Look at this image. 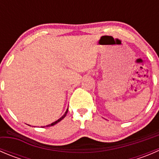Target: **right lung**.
I'll return each instance as SVG.
<instances>
[{
	"instance_id": "add662e5",
	"label": "right lung",
	"mask_w": 159,
	"mask_h": 159,
	"mask_svg": "<svg viewBox=\"0 0 159 159\" xmlns=\"http://www.w3.org/2000/svg\"><path fill=\"white\" fill-rule=\"evenodd\" d=\"M68 109H67V111H66V112H65V115H63V116H62V117H61V118H59V119H58V120H57V121H54V122H53V123H51V124H50V125H46V127H50V126H53V125H54L57 124V122H59V121H61V120H62V119H63V118H65V116H66L67 113H68ZM43 128H44V127H43Z\"/></svg>"
}]
</instances>
